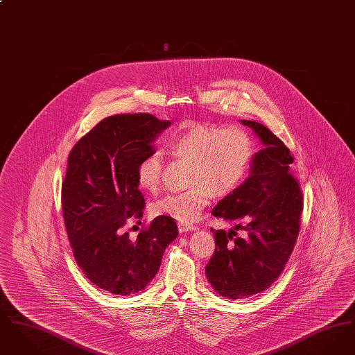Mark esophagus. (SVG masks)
Returning <instances> with one entry per match:
<instances>
[{"label":"esophagus","mask_w":355,"mask_h":355,"mask_svg":"<svg viewBox=\"0 0 355 355\" xmlns=\"http://www.w3.org/2000/svg\"><path fill=\"white\" fill-rule=\"evenodd\" d=\"M197 226L194 225H189V223H178V230L181 233H186V232H190V230H196Z\"/></svg>","instance_id":"1"}]
</instances>
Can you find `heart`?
<instances>
[{"label":"heart","mask_w":355,"mask_h":355,"mask_svg":"<svg viewBox=\"0 0 355 355\" xmlns=\"http://www.w3.org/2000/svg\"><path fill=\"white\" fill-rule=\"evenodd\" d=\"M168 148L175 158L190 159V186L171 191L153 201V213L168 216L182 223L196 222L214 194L227 196L242 185L253 164L255 145L252 135L236 125L190 121L174 132ZM164 157L153 152L137 168L138 185L155 190L161 184Z\"/></svg>","instance_id":"1"}]
</instances>
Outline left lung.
<instances>
[{"label":"left lung","mask_w":355,"mask_h":355,"mask_svg":"<svg viewBox=\"0 0 355 355\" xmlns=\"http://www.w3.org/2000/svg\"><path fill=\"white\" fill-rule=\"evenodd\" d=\"M261 138L265 149L254 155L252 175L211 210L232 220L236 230L211 232L216 250L205 268L222 297L242 300L265 291L285 269L301 229L304 196L288 171L294 162L286 145L266 126L241 121Z\"/></svg>","instance_id":"1"}]
</instances>
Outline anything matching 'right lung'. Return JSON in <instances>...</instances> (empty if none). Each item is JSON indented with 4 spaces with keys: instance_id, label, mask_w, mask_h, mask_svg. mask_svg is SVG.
Returning a JSON list of instances; mask_svg holds the SVG:
<instances>
[{
    "instance_id": "obj_1",
    "label": "right lung",
    "mask_w": 355,
    "mask_h": 355,
    "mask_svg": "<svg viewBox=\"0 0 355 355\" xmlns=\"http://www.w3.org/2000/svg\"><path fill=\"white\" fill-rule=\"evenodd\" d=\"M169 121L149 113L100 121L69 153L61 189L62 216L73 257L86 278L112 294L141 291L155 277L162 255L178 236L175 220L158 216L135 239L129 222H141L145 200L137 168Z\"/></svg>"
}]
</instances>
